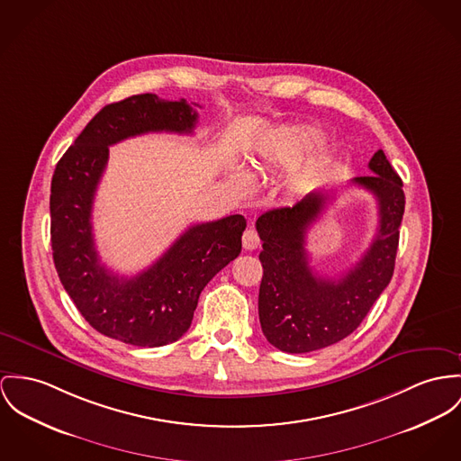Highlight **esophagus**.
I'll return each instance as SVG.
<instances>
[{"instance_id":"1","label":"esophagus","mask_w":461,"mask_h":461,"mask_svg":"<svg viewBox=\"0 0 461 461\" xmlns=\"http://www.w3.org/2000/svg\"><path fill=\"white\" fill-rule=\"evenodd\" d=\"M259 244H261V240H259V235H258L256 230L249 228V230L244 231V235H242V246H244L246 250H254V249L259 248Z\"/></svg>"}]
</instances>
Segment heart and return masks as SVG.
<instances>
[{
    "instance_id": "1",
    "label": "heart",
    "mask_w": 461,
    "mask_h": 461,
    "mask_svg": "<svg viewBox=\"0 0 461 461\" xmlns=\"http://www.w3.org/2000/svg\"><path fill=\"white\" fill-rule=\"evenodd\" d=\"M319 139V131L312 126H285L276 131L268 140L261 143L254 167L256 168H284L296 163ZM324 158L311 161L305 168L293 172L287 185L293 191H302L312 172L322 165Z\"/></svg>"
}]
</instances>
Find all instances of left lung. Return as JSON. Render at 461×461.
Listing matches in <instances>:
<instances>
[{"instance_id": "obj_1", "label": "left lung", "mask_w": 461, "mask_h": 461, "mask_svg": "<svg viewBox=\"0 0 461 461\" xmlns=\"http://www.w3.org/2000/svg\"><path fill=\"white\" fill-rule=\"evenodd\" d=\"M368 168L374 176L351 182L370 191L379 205V228L368 250L339 279L318 277L309 267L305 235L326 207L328 196L312 191L293 207L261 213L263 279L258 312L263 335L284 353H311L351 335L393 277L405 209L403 184L383 150Z\"/></svg>"}]
</instances>
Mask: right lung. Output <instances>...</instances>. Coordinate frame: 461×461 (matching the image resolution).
Segmentation results:
<instances>
[{
    "label": "right lung",
    "mask_w": 461,
    "mask_h": 461,
    "mask_svg": "<svg viewBox=\"0 0 461 461\" xmlns=\"http://www.w3.org/2000/svg\"><path fill=\"white\" fill-rule=\"evenodd\" d=\"M198 113L185 100L135 95L104 106L56 165L50 184V242L59 281L102 335L139 348L178 340L191 326L200 293L242 250L240 213L191 226L152 267L131 279L102 265L93 203L108 147L143 133H193Z\"/></svg>",
    "instance_id": "add662e5"
}]
</instances>
